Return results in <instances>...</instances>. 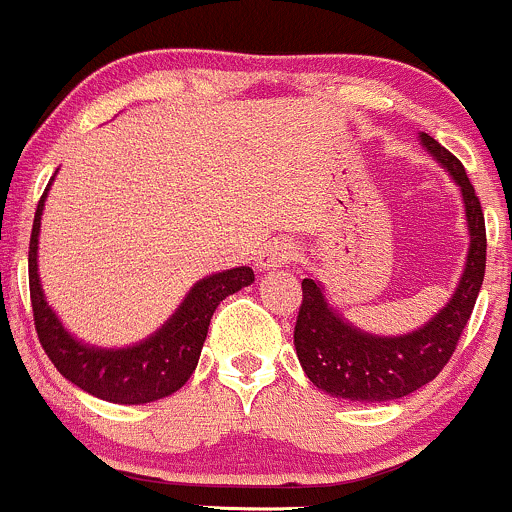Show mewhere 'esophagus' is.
Returning <instances> with one entry per match:
<instances>
[{"mask_svg": "<svg viewBox=\"0 0 512 512\" xmlns=\"http://www.w3.org/2000/svg\"><path fill=\"white\" fill-rule=\"evenodd\" d=\"M295 256H298V251H295L293 241L273 239V241H268V244H263V249L258 251L256 266L263 268V271H273V268H280V266H285V263L293 261Z\"/></svg>", "mask_w": 512, "mask_h": 512, "instance_id": "34e87169", "label": "esophagus"}]
</instances>
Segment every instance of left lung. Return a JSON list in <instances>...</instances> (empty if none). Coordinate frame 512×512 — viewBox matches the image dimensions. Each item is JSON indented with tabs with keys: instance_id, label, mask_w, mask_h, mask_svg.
Returning <instances> with one entry per match:
<instances>
[{
	"instance_id": "obj_1",
	"label": "left lung",
	"mask_w": 512,
	"mask_h": 512,
	"mask_svg": "<svg viewBox=\"0 0 512 512\" xmlns=\"http://www.w3.org/2000/svg\"><path fill=\"white\" fill-rule=\"evenodd\" d=\"M420 144L442 163L464 197L469 254L464 273L447 305L400 337H378L351 327L324 298L317 280H302V305L295 322V351L302 371L317 388L356 403H386L427 386L452 359L474 310L486 273V222L474 185L461 161L439 141L420 134Z\"/></svg>"
}]
</instances>
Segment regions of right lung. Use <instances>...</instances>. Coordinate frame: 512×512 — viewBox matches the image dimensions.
Listing matches in <instances>:
<instances>
[{"label":"right lung","mask_w":512,"mask_h":512,"mask_svg":"<svg viewBox=\"0 0 512 512\" xmlns=\"http://www.w3.org/2000/svg\"><path fill=\"white\" fill-rule=\"evenodd\" d=\"M51 183L38 200L29 241L31 307H34V324L43 351L70 383L109 403L144 405L175 393L188 383L200 361L202 344L217 305L227 295L254 283V271L249 266H239L197 280L168 322L144 342L124 349L82 344L51 310L38 280V232H41V214Z\"/></svg>","instance_id":"right-lung-1"}]
</instances>
